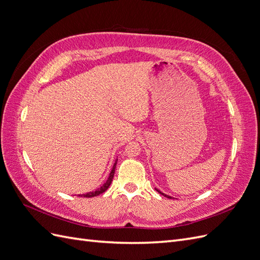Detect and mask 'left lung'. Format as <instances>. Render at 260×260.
Returning a JSON list of instances; mask_svg holds the SVG:
<instances>
[{
  "instance_id": "left-lung-1",
  "label": "left lung",
  "mask_w": 260,
  "mask_h": 260,
  "mask_svg": "<svg viewBox=\"0 0 260 260\" xmlns=\"http://www.w3.org/2000/svg\"><path fill=\"white\" fill-rule=\"evenodd\" d=\"M156 191H157V192H158V193H160L161 195H164V196H166V198H168V199H174V198H171V196H169V195H166V194H165V193L160 192L159 190H157V188H156Z\"/></svg>"
}]
</instances>
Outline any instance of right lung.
Returning a JSON list of instances; mask_svg holds the SVG:
<instances>
[{"instance_id":"add662e5","label":"right lung","mask_w":260,"mask_h":260,"mask_svg":"<svg viewBox=\"0 0 260 260\" xmlns=\"http://www.w3.org/2000/svg\"><path fill=\"white\" fill-rule=\"evenodd\" d=\"M117 160H118V159H116V160H115V162H114V166H113L112 171H111V174H109V176H108L107 180L105 181V183L102 184L99 188H96L95 191L88 192V193H85V194H79V196H82V198H94V196H98V195H100V194H102V193H104V192L107 190V188L109 187V185H111L112 181H113V178H114V175H115V169H116Z\"/></svg>"}]
</instances>
